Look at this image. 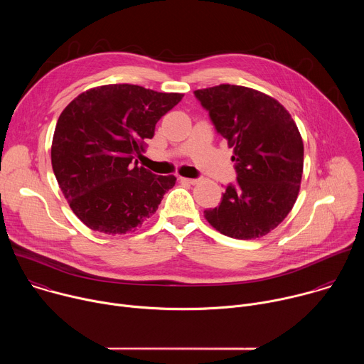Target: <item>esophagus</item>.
I'll return each mask as SVG.
<instances>
[{
  "label": "esophagus",
  "instance_id": "obj_1",
  "mask_svg": "<svg viewBox=\"0 0 364 364\" xmlns=\"http://www.w3.org/2000/svg\"><path fill=\"white\" fill-rule=\"evenodd\" d=\"M178 180L181 181V183H187V184H197L198 183V180L197 178H187V177H178Z\"/></svg>",
  "mask_w": 364,
  "mask_h": 364
}]
</instances>
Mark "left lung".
<instances>
[{
	"instance_id": "8db88e82",
	"label": "left lung",
	"mask_w": 364,
	"mask_h": 364,
	"mask_svg": "<svg viewBox=\"0 0 364 364\" xmlns=\"http://www.w3.org/2000/svg\"><path fill=\"white\" fill-rule=\"evenodd\" d=\"M216 131L233 148L236 186L218 207L204 212L218 232L256 239L274 230L292 210L304 168V144L281 103L259 90L219 85L194 90Z\"/></svg>"
}]
</instances>
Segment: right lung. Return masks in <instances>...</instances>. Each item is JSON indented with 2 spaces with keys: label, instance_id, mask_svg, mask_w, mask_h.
Returning a JSON list of instances; mask_svg holds the SVG:
<instances>
[{
  "label": "right lung",
  "instance_id": "1",
  "mask_svg": "<svg viewBox=\"0 0 364 364\" xmlns=\"http://www.w3.org/2000/svg\"><path fill=\"white\" fill-rule=\"evenodd\" d=\"M138 85H103L75 97L60 114L51 167L73 213L92 230L134 232L174 187V176L139 167L155 124L183 99Z\"/></svg>",
  "mask_w": 364,
  "mask_h": 364
}]
</instances>
